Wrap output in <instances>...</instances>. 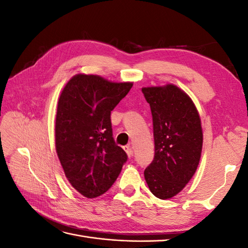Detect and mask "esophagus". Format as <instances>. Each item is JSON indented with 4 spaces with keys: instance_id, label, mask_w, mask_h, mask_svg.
I'll return each instance as SVG.
<instances>
[{
    "instance_id": "obj_1",
    "label": "esophagus",
    "mask_w": 248,
    "mask_h": 248,
    "mask_svg": "<svg viewBox=\"0 0 248 248\" xmlns=\"http://www.w3.org/2000/svg\"><path fill=\"white\" fill-rule=\"evenodd\" d=\"M123 149H124V151L126 152V154H127V156H128V157H131L133 155V151H132V149L130 148L129 145L128 146H124Z\"/></svg>"
}]
</instances>
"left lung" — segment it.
Here are the masks:
<instances>
[{
	"mask_svg": "<svg viewBox=\"0 0 248 248\" xmlns=\"http://www.w3.org/2000/svg\"><path fill=\"white\" fill-rule=\"evenodd\" d=\"M153 120L155 155L144 175L156 198L175 197L190 181L201 159L202 129L199 111L182 89L167 84L144 87Z\"/></svg>",
	"mask_w": 248,
	"mask_h": 248,
	"instance_id": "left-lung-1",
	"label": "left lung"
}]
</instances>
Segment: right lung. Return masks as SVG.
I'll return each instance as SVG.
<instances>
[{"mask_svg": "<svg viewBox=\"0 0 248 248\" xmlns=\"http://www.w3.org/2000/svg\"><path fill=\"white\" fill-rule=\"evenodd\" d=\"M131 81L115 82L95 74L72 77L59 97L56 151L71 186L94 199L107 192L127 155L112 138L110 111L130 91Z\"/></svg>", "mask_w": 248, "mask_h": 248, "instance_id": "right-lung-1", "label": "right lung"}]
</instances>
